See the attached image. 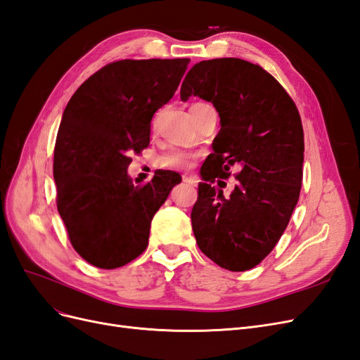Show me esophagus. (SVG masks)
Returning <instances> with one entry per match:
<instances>
[{
	"label": "esophagus",
	"mask_w": 360,
	"mask_h": 360,
	"mask_svg": "<svg viewBox=\"0 0 360 360\" xmlns=\"http://www.w3.org/2000/svg\"><path fill=\"white\" fill-rule=\"evenodd\" d=\"M183 181L186 183V184H191V186H197V180H195L193 177H191V176H183Z\"/></svg>",
	"instance_id": "34e87169"
}]
</instances>
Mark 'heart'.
I'll use <instances>...</instances> for the list:
<instances>
[{
  "label": "heart",
  "mask_w": 360,
  "mask_h": 360,
  "mask_svg": "<svg viewBox=\"0 0 360 360\" xmlns=\"http://www.w3.org/2000/svg\"><path fill=\"white\" fill-rule=\"evenodd\" d=\"M191 160L192 155L179 148H172L159 158V165L169 169H186L191 165Z\"/></svg>",
  "instance_id": "heart-1"
}]
</instances>
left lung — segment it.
Segmentation results:
<instances>
[{"mask_svg": "<svg viewBox=\"0 0 360 360\" xmlns=\"http://www.w3.org/2000/svg\"><path fill=\"white\" fill-rule=\"evenodd\" d=\"M212 102L221 117L213 153L201 167L204 183L191 217L198 248L217 266L245 271L276 246L299 201L303 127L296 105L274 76L240 58L200 61L180 90ZM239 168L228 199L210 184Z\"/></svg>", "mask_w": 360, "mask_h": 360, "instance_id": "1", "label": "left lung"}]
</instances>
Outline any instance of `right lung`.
Segmentation results:
<instances>
[{
	"mask_svg": "<svg viewBox=\"0 0 360 360\" xmlns=\"http://www.w3.org/2000/svg\"><path fill=\"white\" fill-rule=\"evenodd\" d=\"M189 58L120 60L91 75L69 101L53 150L57 209L86 263L117 269L148 245L150 225L181 181L158 171L135 186L129 156L150 144L151 118L168 103Z\"/></svg>",
	"mask_w": 360,
	"mask_h": 360,
	"instance_id": "1",
	"label": "right lung"
}]
</instances>
